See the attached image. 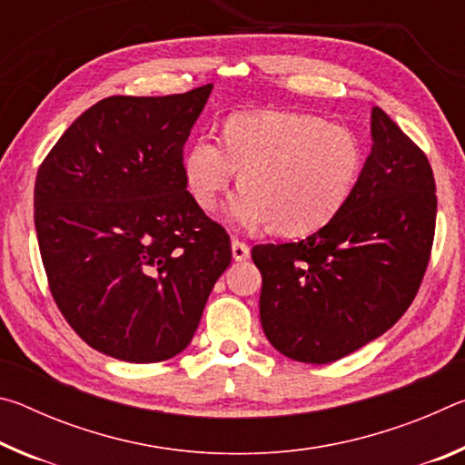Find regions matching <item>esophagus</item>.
I'll use <instances>...</instances> for the list:
<instances>
[{"label": "esophagus", "mask_w": 465, "mask_h": 465, "mask_svg": "<svg viewBox=\"0 0 465 465\" xmlns=\"http://www.w3.org/2000/svg\"><path fill=\"white\" fill-rule=\"evenodd\" d=\"M232 254H233V261H238V262L248 261V258H250V246H248V243H243V242L233 238L232 240Z\"/></svg>", "instance_id": "obj_1"}]
</instances>
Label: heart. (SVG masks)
<instances>
[{"mask_svg":"<svg viewBox=\"0 0 465 465\" xmlns=\"http://www.w3.org/2000/svg\"><path fill=\"white\" fill-rule=\"evenodd\" d=\"M359 139L313 114L258 110L235 113L223 143L196 137L183 160L188 193L213 211L240 172L242 191L227 219L242 230L277 225L285 235H308L332 222L359 183Z\"/></svg>","mask_w":465,"mask_h":465,"instance_id":"obj_1","label":"heart"}]
</instances>
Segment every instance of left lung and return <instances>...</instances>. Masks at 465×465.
<instances>
[{
	"label": "left lung",
	"instance_id": "obj_1",
	"mask_svg": "<svg viewBox=\"0 0 465 465\" xmlns=\"http://www.w3.org/2000/svg\"><path fill=\"white\" fill-rule=\"evenodd\" d=\"M371 139L332 222L302 242L252 248L264 334L302 363H332L381 336L411 308L427 271L437 219L430 163L377 106Z\"/></svg>",
	"mask_w": 465,
	"mask_h": 465
}]
</instances>
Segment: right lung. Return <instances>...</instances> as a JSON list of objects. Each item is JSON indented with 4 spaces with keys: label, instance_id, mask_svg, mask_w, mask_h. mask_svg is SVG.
Here are the masks:
<instances>
[{
    "label": "right lung",
    "instance_id": "obj_1",
    "mask_svg": "<svg viewBox=\"0 0 465 465\" xmlns=\"http://www.w3.org/2000/svg\"><path fill=\"white\" fill-rule=\"evenodd\" d=\"M211 90L100 100L38 168L35 227L53 299L108 357L157 363L183 352L232 262L230 235L183 172Z\"/></svg>",
    "mask_w": 465,
    "mask_h": 465
}]
</instances>
